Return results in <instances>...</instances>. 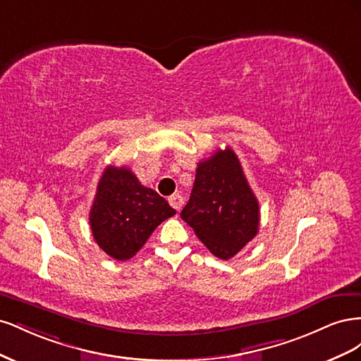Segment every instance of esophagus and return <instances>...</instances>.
Returning <instances> with one entry per match:
<instances>
[{
  "instance_id": "34e87169",
  "label": "esophagus",
  "mask_w": 361,
  "mask_h": 361,
  "mask_svg": "<svg viewBox=\"0 0 361 361\" xmlns=\"http://www.w3.org/2000/svg\"><path fill=\"white\" fill-rule=\"evenodd\" d=\"M169 203H170L176 211H180V207L183 206V197H182L180 194H173V195H170Z\"/></svg>"
}]
</instances>
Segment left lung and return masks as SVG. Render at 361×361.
Listing matches in <instances>:
<instances>
[{"label":"left lung","instance_id":"1","mask_svg":"<svg viewBox=\"0 0 361 361\" xmlns=\"http://www.w3.org/2000/svg\"><path fill=\"white\" fill-rule=\"evenodd\" d=\"M206 248L227 260L259 231V202L231 147L197 164L191 197L180 212Z\"/></svg>","mask_w":361,"mask_h":361}]
</instances>
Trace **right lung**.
<instances>
[{"label":"right lung","instance_id":"right-lung-1","mask_svg":"<svg viewBox=\"0 0 361 361\" xmlns=\"http://www.w3.org/2000/svg\"><path fill=\"white\" fill-rule=\"evenodd\" d=\"M176 211L126 167L108 166L97 182L89 221L96 244L116 260L134 257Z\"/></svg>","mask_w":361,"mask_h":361}]
</instances>
